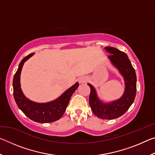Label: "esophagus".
<instances>
[{
    "label": "esophagus",
    "instance_id": "obj_1",
    "mask_svg": "<svg viewBox=\"0 0 155 155\" xmlns=\"http://www.w3.org/2000/svg\"><path fill=\"white\" fill-rule=\"evenodd\" d=\"M87 78L85 77H81L79 78V80H78V82H79V83H85L86 81H87Z\"/></svg>",
    "mask_w": 155,
    "mask_h": 155
}]
</instances>
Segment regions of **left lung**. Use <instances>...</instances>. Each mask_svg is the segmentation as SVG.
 <instances>
[{
  "mask_svg": "<svg viewBox=\"0 0 155 155\" xmlns=\"http://www.w3.org/2000/svg\"><path fill=\"white\" fill-rule=\"evenodd\" d=\"M104 49L109 53L108 58L110 61L124 78V92L117 101L104 103L97 96L94 86L88 83L90 87L89 102L91 111L97 117L101 119L113 120L124 114L134 102L137 91V77L135 69L125 52L114 47H105Z\"/></svg>",
  "mask_w": 155,
  "mask_h": 155,
  "instance_id": "1",
  "label": "left lung"
}]
</instances>
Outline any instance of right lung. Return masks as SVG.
<instances>
[{
	"instance_id": "obj_1",
	"label": "right lung",
	"mask_w": 155,
	"mask_h": 155,
	"mask_svg": "<svg viewBox=\"0 0 155 155\" xmlns=\"http://www.w3.org/2000/svg\"><path fill=\"white\" fill-rule=\"evenodd\" d=\"M34 53L29 54L21 61L14 77L13 88L15 101L18 108L34 122L49 123L57 121L64 114L70 98L78 87V83H76L58 98L49 103H38L30 101L24 95L20 88V74L25 62Z\"/></svg>"
}]
</instances>
